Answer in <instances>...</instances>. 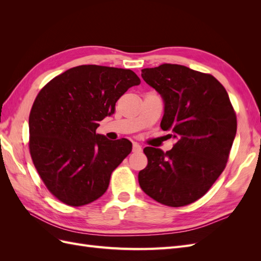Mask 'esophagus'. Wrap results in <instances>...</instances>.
<instances>
[{"mask_svg":"<svg viewBox=\"0 0 261 261\" xmlns=\"http://www.w3.org/2000/svg\"><path fill=\"white\" fill-rule=\"evenodd\" d=\"M141 151V146H139L137 143H134L133 144V152L138 153Z\"/></svg>","mask_w":261,"mask_h":261,"instance_id":"obj_1","label":"esophagus"}]
</instances>
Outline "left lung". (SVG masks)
I'll use <instances>...</instances> for the list:
<instances>
[{"label":"left lung","instance_id":"8db88e82","mask_svg":"<svg viewBox=\"0 0 261 261\" xmlns=\"http://www.w3.org/2000/svg\"><path fill=\"white\" fill-rule=\"evenodd\" d=\"M144 81L164 100L163 130L176 143L167 152L146 147L141 189L169 207H183L206 194L226 167L238 121L230 98L217 78L183 65L141 70Z\"/></svg>","mask_w":261,"mask_h":261}]
</instances>
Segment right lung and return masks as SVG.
<instances>
[{
    "label": "right lung",
    "mask_w": 261,
    "mask_h": 261,
    "mask_svg": "<svg viewBox=\"0 0 261 261\" xmlns=\"http://www.w3.org/2000/svg\"><path fill=\"white\" fill-rule=\"evenodd\" d=\"M140 84L130 69L81 65L54 77L39 91L29 115V151L49 192L72 207L103 195L132 143L96 133L115 103Z\"/></svg>",
    "instance_id": "1"
}]
</instances>
